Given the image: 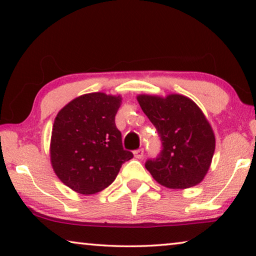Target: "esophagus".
<instances>
[{
  "label": "esophagus",
  "mask_w": 256,
  "mask_h": 256,
  "mask_svg": "<svg viewBox=\"0 0 256 256\" xmlns=\"http://www.w3.org/2000/svg\"><path fill=\"white\" fill-rule=\"evenodd\" d=\"M143 155H144V150H143V149H138V150H135V152H134L135 158H138V160L142 158Z\"/></svg>",
  "instance_id": "obj_1"
}]
</instances>
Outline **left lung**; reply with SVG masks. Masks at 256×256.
I'll return each instance as SVG.
<instances>
[{
    "mask_svg": "<svg viewBox=\"0 0 256 256\" xmlns=\"http://www.w3.org/2000/svg\"><path fill=\"white\" fill-rule=\"evenodd\" d=\"M138 101L162 142L156 158L146 162L154 180L169 188H188L204 180L216 149L213 130L197 104L180 94H141Z\"/></svg>",
    "mask_w": 256,
    "mask_h": 256,
    "instance_id": "left-lung-1",
    "label": "left lung"
}]
</instances>
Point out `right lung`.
I'll return each mask as SVG.
<instances>
[{"mask_svg": "<svg viewBox=\"0 0 256 256\" xmlns=\"http://www.w3.org/2000/svg\"><path fill=\"white\" fill-rule=\"evenodd\" d=\"M121 96L90 93L76 98L56 116L51 136V164L70 188L93 194L113 183L120 168L132 158L124 149L115 115Z\"/></svg>", "mask_w": 256, "mask_h": 256, "instance_id": "add662e5", "label": "right lung"}]
</instances>
